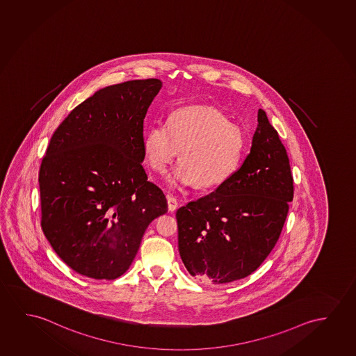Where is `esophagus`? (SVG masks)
Here are the masks:
<instances>
[{
  "label": "esophagus",
  "mask_w": 356,
  "mask_h": 356,
  "mask_svg": "<svg viewBox=\"0 0 356 356\" xmlns=\"http://www.w3.org/2000/svg\"><path fill=\"white\" fill-rule=\"evenodd\" d=\"M166 198H168V207H169V211H175L176 208H177V206H179V201H177V198L175 197V196H172V195H168L166 196Z\"/></svg>",
  "instance_id": "obj_1"
}]
</instances>
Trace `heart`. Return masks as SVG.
<instances>
[{
    "instance_id": "b5f03b06",
    "label": "heart",
    "mask_w": 356,
    "mask_h": 356,
    "mask_svg": "<svg viewBox=\"0 0 356 356\" xmlns=\"http://www.w3.org/2000/svg\"><path fill=\"white\" fill-rule=\"evenodd\" d=\"M144 152L155 171L165 174L181 152V164L170 177L175 186H218L236 171L245 138L220 111L190 106L174 111L168 126L156 123L144 136Z\"/></svg>"
}]
</instances>
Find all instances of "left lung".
I'll list each match as a JSON object with an SVG mask.
<instances>
[{
  "label": "left lung",
  "mask_w": 356,
  "mask_h": 356,
  "mask_svg": "<svg viewBox=\"0 0 356 356\" xmlns=\"http://www.w3.org/2000/svg\"><path fill=\"white\" fill-rule=\"evenodd\" d=\"M293 200L290 159L263 110L250 153L212 193L176 212L179 252L195 279L225 284L252 274L274 249Z\"/></svg>",
  "instance_id": "left-lung-1"
}]
</instances>
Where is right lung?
<instances>
[{
    "instance_id": "1",
    "label": "right lung",
    "mask_w": 356,
    "mask_h": 356,
    "mask_svg": "<svg viewBox=\"0 0 356 356\" xmlns=\"http://www.w3.org/2000/svg\"><path fill=\"white\" fill-rule=\"evenodd\" d=\"M158 79L99 90L67 115L39 168L40 225L77 274L115 280L137 255L144 232L168 212L143 168L144 118Z\"/></svg>"
}]
</instances>
